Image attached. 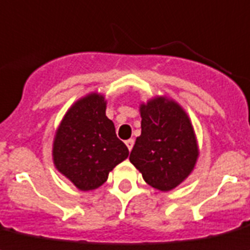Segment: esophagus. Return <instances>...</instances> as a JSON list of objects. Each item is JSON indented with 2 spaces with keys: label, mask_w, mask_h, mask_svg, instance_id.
Returning a JSON list of instances; mask_svg holds the SVG:
<instances>
[{
  "label": "esophagus",
  "mask_w": 250,
  "mask_h": 250,
  "mask_svg": "<svg viewBox=\"0 0 250 250\" xmlns=\"http://www.w3.org/2000/svg\"><path fill=\"white\" fill-rule=\"evenodd\" d=\"M125 144H126L127 149H129V150H131V149H133V146H134V139L126 140V142H125Z\"/></svg>",
  "instance_id": "obj_1"
}]
</instances>
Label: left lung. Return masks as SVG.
<instances>
[{
    "instance_id": "8db88e82",
    "label": "left lung",
    "mask_w": 250,
    "mask_h": 250,
    "mask_svg": "<svg viewBox=\"0 0 250 250\" xmlns=\"http://www.w3.org/2000/svg\"><path fill=\"white\" fill-rule=\"evenodd\" d=\"M142 134L130 162L149 186L170 191L186 180L196 166L198 146L186 111L173 100L154 97L140 104Z\"/></svg>"
}]
</instances>
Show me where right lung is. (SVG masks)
<instances>
[{
	"instance_id": "1",
	"label": "right lung",
	"mask_w": 250,
	"mask_h": 250,
	"mask_svg": "<svg viewBox=\"0 0 250 250\" xmlns=\"http://www.w3.org/2000/svg\"><path fill=\"white\" fill-rule=\"evenodd\" d=\"M127 155L129 149L116 136L100 93H89L74 102L55 131V168L81 191L102 186L108 173Z\"/></svg>"
}]
</instances>
